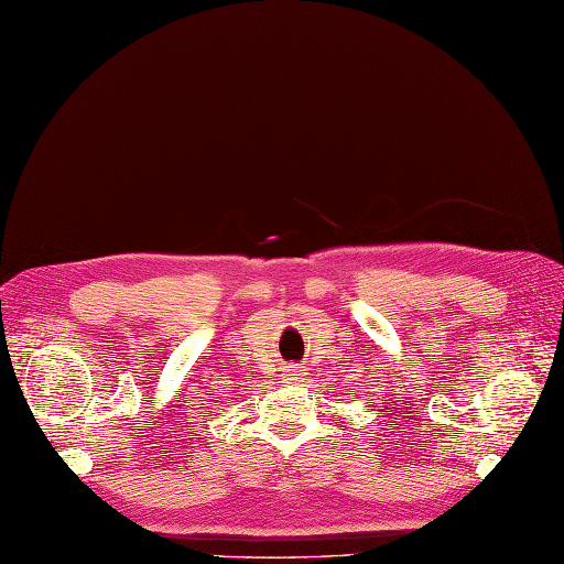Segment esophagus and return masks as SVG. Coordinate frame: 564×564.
<instances>
[{
	"label": "esophagus",
	"mask_w": 564,
	"mask_h": 564,
	"mask_svg": "<svg viewBox=\"0 0 564 564\" xmlns=\"http://www.w3.org/2000/svg\"><path fill=\"white\" fill-rule=\"evenodd\" d=\"M302 377H305V369H302V367H297V365L285 367V373H283V381H285V383H295V381H300Z\"/></svg>",
	"instance_id": "1"
}]
</instances>
